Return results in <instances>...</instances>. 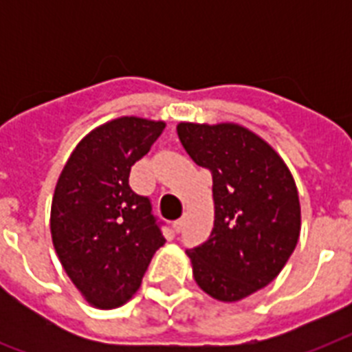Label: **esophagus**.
<instances>
[{
    "instance_id": "34e87169",
    "label": "esophagus",
    "mask_w": 352,
    "mask_h": 352,
    "mask_svg": "<svg viewBox=\"0 0 352 352\" xmlns=\"http://www.w3.org/2000/svg\"><path fill=\"white\" fill-rule=\"evenodd\" d=\"M182 226H184V221H182V219H177V221H173V230H175L177 234H179V232L182 230Z\"/></svg>"
}]
</instances>
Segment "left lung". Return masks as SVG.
<instances>
[{
  "instance_id": "1",
  "label": "left lung",
  "mask_w": 352,
  "mask_h": 352,
  "mask_svg": "<svg viewBox=\"0 0 352 352\" xmlns=\"http://www.w3.org/2000/svg\"><path fill=\"white\" fill-rule=\"evenodd\" d=\"M177 135L214 179L212 234L186 250L193 278L215 300L239 301L267 287L298 245L296 182L272 146L243 126L181 122Z\"/></svg>"
}]
</instances>
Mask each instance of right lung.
Returning <instances> with one entry per match:
<instances>
[{"label":"right lung","mask_w":352,"mask_h":352,"mask_svg":"<svg viewBox=\"0 0 352 352\" xmlns=\"http://www.w3.org/2000/svg\"><path fill=\"white\" fill-rule=\"evenodd\" d=\"M164 122L120 117L80 140L63 166L51 206L52 245L91 305L131 300L166 239L151 201L129 186V171L164 131Z\"/></svg>","instance_id":"right-lung-1"}]
</instances>
